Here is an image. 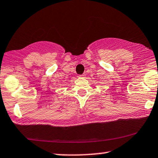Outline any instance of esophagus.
I'll list each match as a JSON object with an SVG mask.
<instances>
[{"label":"esophagus","mask_w":158,"mask_h":158,"mask_svg":"<svg viewBox=\"0 0 158 158\" xmlns=\"http://www.w3.org/2000/svg\"><path fill=\"white\" fill-rule=\"evenodd\" d=\"M78 77H79V78H85V74H81V75H79Z\"/></svg>","instance_id":"1"}]
</instances>
